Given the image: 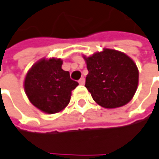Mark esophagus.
Listing matches in <instances>:
<instances>
[{
  "mask_svg": "<svg viewBox=\"0 0 159 159\" xmlns=\"http://www.w3.org/2000/svg\"><path fill=\"white\" fill-rule=\"evenodd\" d=\"M78 82H79L80 84H84V82H85V79H84V77H82V78H81V79L78 81Z\"/></svg>",
  "mask_w": 159,
  "mask_h": 159,
  "instance_id": "1",
  "label": "esophagus"
}]
</instances>
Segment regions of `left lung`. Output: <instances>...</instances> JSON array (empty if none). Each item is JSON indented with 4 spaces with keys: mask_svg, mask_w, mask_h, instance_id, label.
<instances>
[{
    "mask_svg": "<svg viewBox=\"0 0 159 159\" xmlns=\"http://www.w3.org/2000/svg\"><path fill=\"white\" fill-rule=\"evenodd\" d=\"M84 59L88 70L85 87L99 106L116 108L133 98L138 84V69L129 56L106 48Z\"/></svg>",
    "mask_w": 159,
    "mask_h": 159,
    "instance_id": "1",
    "label": "left lung"
}]
</instances>
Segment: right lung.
<instances>
[{
  "mask_svg": "<svg viewBox=\"0 0 159 159\" xmlns=\"http://www.w3.org/2000/svg\"><path fill=\"white\" fill-rule=\"evenodd\" d=\"M57 58L42 59L32 66L24 80V90L30 102L46 114L61 112L69 104L72 91L78 83L62 69Z\"/></svg>",
  "mask_w": 159,
  "mask_h": 159,
  "instance_id": "right-lung-1",
  "label": "right lung"
}]
</instances>
